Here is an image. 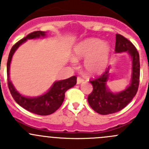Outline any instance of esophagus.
Listing matches in <instances>:
<instances>
[{
    "mask_svg": "<svg viewBox=\"0 0 149 149\" xmlns=\"http://www.w3.org/2000/svg\"><path fill=\"white\" fill-rule=\"evenodd\" d=\"M84 81V79H82V78L81 77H78L77 78V84H81V82H83Z\"/></svg>",
    "mask_w": 149,
    "mask_h": 149,
    "instance_id": "34e87169",
    "label": "esophagus"
}]
</instances>
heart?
Instances as JSON below:
<instances>
[{
  "instance_id": "b5f03b06",
  "label": "heart",
  "mask_w": 149,
  "mask_h": 149,
  "mask_svg": "<svg viewBox=\"0 0 149 149\" xmlns=\"http://www.w3.org/2000/svg\"><path fill=\"white\" fill-rule=\"evenodd\" d=\"M75 59H84V67L89 75L102 73L109 62L110 47L97 38H89L79 43L73 48Z\"/></svg>"
}]
</instances>
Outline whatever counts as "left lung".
Wrapping results in <instances>:
<instances>
[{
  "label": "left lung",
  "instance_id": "8db88e82",
  "mask_svg": "<svg viewBox=\"0 0 149 149\" xmlns=\"http://www.w3.org/2000/svg\"><path fill=\"white\" fill-rule=\"evenodd\" d=\"M115 52L127 51L132 59L131 83L123 91L113 93L108 89L107 82L109 76V68L97 79L90 80L93 90L88 95V103L95 112L101 115H109L120 111L135 96L140 82V56L134 45L128 39L116 34Z\"/></svg>",
  "mask_w": 149,
  "mask_h": 149
}]
</instances>
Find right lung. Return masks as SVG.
Returning a JSON list of instances; mask_svg holds the SVG:
<instances>
[{
    "label": "right lung",
    "mask_w": 149,
    "mask_h": 149,
    "mask_svg": "<svg viewBox=\"0 0 149 149\" xmlns=\"http://www.w3.org/2000/svg\"><path fill=\"white\" fill-rule=\"evenodd\" d=\"M45 35L46 34L45 31H36L28 34L26 37L18 41L12 46L7 61L8 87L14 100L26 110L40 115H51L57 110L63 102L65 92L76 84V79H77L76 76H73L65 80L56 81L46 93L35 98L25 97L17 91L9 79L10 63L14 53L17 49L18 47L27 40L44 37H45Z\"/></svg>",
    "instance_id": "right-lung-1"
}]
</instances>
